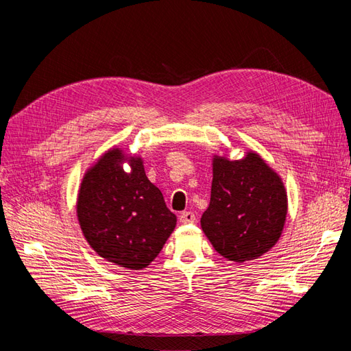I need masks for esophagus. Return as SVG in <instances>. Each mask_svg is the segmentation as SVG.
I'll return each instance as SVG.
<instances>
[{
	"mask_svg": "<svg viewBox=\"0 0 351 351\" xmlns=\"http://www.w3.org/2000/svg\"><path fill=\"white\" fill-rule=\"evenodd\" d=\"M178 219H180V222H182V224H192V222L196 221V217H195L193 212H182V214H180V217H178Z\"/></svg>",
	"mask_w": 351,
	"mask_h": 351,
	"instance_id": "34e87169",
	"label": "esophagus"
}]
</instances>
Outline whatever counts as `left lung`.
<instances>
[{
    "mask_svg": "<svg viewBox=\"0 0 351 351\" xmlns=\"http://www.w3.org/2000/svg\"><path fill=\"white\" fill-rule=\"evenodd\" d=\"M289 199L282 178L252 149L241 159L212 155L210 202L200 226L228 261L261 258L280 240Z\"/></svg>",
    "mask_w": 351,
    "mask_h": 351,
    "instance_id": "obj_1",
    "label": "left lung"
}]
</instances>
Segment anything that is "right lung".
Wrapping results in <instances>:
<instances>
[{
    "label": "right lung",
    "mask_w": 351,
    "mask_h": 351,
    "mask_svg": "<svg viewBox=\"0 0 351 351\" xmlns=\"http://www.w3.org/2000/svg\"><path fill=\"white\" fill-rule=\"evenodd\" d=\"M76 215L98 256L133 271L151 265L177 224L161 190L146 177L143 158L119 146L105 151L84 171Z\"/></svg>",
    "instance_id": "right-lung-1"
}]
</instances>
